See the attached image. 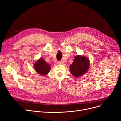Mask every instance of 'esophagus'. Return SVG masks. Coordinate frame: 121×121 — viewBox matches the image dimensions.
<instances>
[{
    "instance_id": "34e87169",
    "label": "esophagus",
    "mask_w": 121,
    "mask_h": 121,
    "mask_svg": "<svg viewBox=\"0 0 121 121\" xmlns=\"http://www.w3.org/2000/svg\"><path fill=\"white\" fill-rule=\"evenodd\" d=\"M57 64H63V62L62 61H58V62H57Z\"/></svg>"
}]
</instances>
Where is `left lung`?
<instances>
[{
  "mask_svg": "<svg viewBox=\"0 0 121 121\" xmlns=\"http://www.w3.org/2000/svg\"><path fill=\"white\" fill-rule=\"evenodd\" d=\"M90 61L87 57L84 56H75L73 63L69 67L71 73L75 78H79L84 74L88 71Z\"/></svg>",
  "mask_w": 121,
  "mask_h": 121,
  "instance_id": "8db88e82",
  "label": "left lung"
}]
</instances>
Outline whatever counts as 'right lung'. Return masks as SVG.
<instances>
[{
  "label": "right lung",
  "mask_w": 121,
  "mask_h": 121,
  "mask_svg": "<svg viewBox=\"0 0 121 121\" xmlns=\"http://www.w3.org/2000/svg\"><path fill=\"white\" fill-rule=\"evenodd\" d=\"M34 69L36 72L42 75H47L50 71L51 66L43 58H40L34 63Z\"/></svg>",
  "instance_id": "add662e5"
}]
</instances>
